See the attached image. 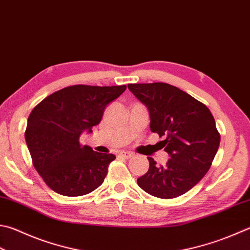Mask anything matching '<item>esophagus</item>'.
<instances>
[{"instance_id":"1","label":"esophagus","mask_w":250,"mask_h":250,"mask_svg":"<svg viewBox=\"0 0 250 250\" xmlns=\"http://www.w3.org/2000/svg\"><path fill=\"white\" fill-rule=\"evenodd\" d=\"M120 155H121V157L125 158V159H130V158L133 157V155H134V153H133V152H126V151H122V152L120 153Z\"/></svg>"}]
</instances>
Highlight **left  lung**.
<instances>
[{
	"label": "left lung",
	"mask_w": 250,
	"mask_h": 250,
	"mask_svg": "<svg viewBox=\"0 0 250 250\" xmlns=\"http://www.w3.org/2000/svg\"><path fill=\"white\" fill-rule=\"evenodd\" d=\"M128 89L147 105L150 129L166 137L159 144L171 157L166 166L148 158L149 169L137 180L138 186L158 198L180 197L206 175L219 149L221 137L212 113L166 83H129Z\"/></svg>",
	"instance_id": "obj_1"
}]
</instances>
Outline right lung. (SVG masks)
<instances>
[{"label": "right lung", "mask_w": 250, "mask_h": 250, "mask_svg": "<svg viewBox=\"0 0 250 250\" xmlns=\"http://www.w3.org/2000/svg\"><path fill=\"white\" fill-rule=\"evenodd\" d=\"M126 90L123 86L74 84L55 91L34 107L25 131L37 172L52 190L67 197L83 196L101 185L112 153H100L79 143L91 131L110 102Z\"/></svg>", "instance_id": "obj_1"}]
</instances>
